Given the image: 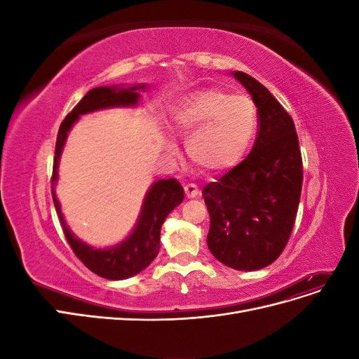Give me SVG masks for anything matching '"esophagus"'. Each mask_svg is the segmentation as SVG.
Here are the masks:
<instances>
[{
	"instance_id": "esophagus-1",
	"label": "esophagus",
	"mask_w": 359,
	"mask_h": 359,
	"mask_svg": "<svg viewBox=\"0 0 359 359\" xmlns=\"http://www.w3.org/2000/svg\"><path fill=\"white\" fill-rule=\"evenodd\" d=\"M184 191H186V196L189 199L198 198V194H199V189H198L196 184H187V186L184 187Z\"/></svg>"
}]
</instances>
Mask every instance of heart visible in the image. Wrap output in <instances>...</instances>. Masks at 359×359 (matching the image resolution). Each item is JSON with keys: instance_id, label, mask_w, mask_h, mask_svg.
I'll return each mask as SVG.
<instances>
[{"instance_id": "heart-1", "label": "heart", "mask_w": 359, "mask_h": 359, "mask_svg": "<svg viewBox=\"0 0 359 359\" xmlns=\"http://www.w3.org/2000/svg\"><path fill=\"white\" fill-rule=\"evenodd\" d=\"M170 119L175 132L187 137V154L194 165L219 173L245 154L257 128V109L245 94L206 88L180 97ZM165 147L175 149L170 137H165Z\"/></svg>"}]
</instances>
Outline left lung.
Here are the masks:
<instances>
[{
    "instance_id": "1",
    "label": "left lung",
    "mask_w": 359,
    "mask_h": 359,
    "mask_svg": "<svg viewBox=\"0 0 359 359\" xmlns=\"http://www.w3.org/2000/svg\"><path fill=\"white\" fill-rule=\"evenodd\" d=\"M257 107L250 154L202 191L210 212V252L223 265L256 271L287 244L301 198L302 160L295 124L276 97L244 72H232Z\"/></svg>"
}]
</instances>
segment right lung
Returning a JSON list of instances; mask_svg holds the SVG:
<instances>
[{
    "label": "right lung",
    "instance_id": "1",
    "mask_svg": "<svg viewBox=\"0 0 359 359\" xmlns=\"http://www.w3.org/2000/svg\"><path fill=\"white\" fill-rule=\"evenodd\" d=\"M148 88L147 83L135 85H111L97 86L83 95L74 109L64 119L57 137L55 157H53L52 173V199L57 214L61 220L64 235H66L74 255L83 265L97 276L107 280H126L144 271L158 255L160 231L166 217L184 201V189L178 180H158L148 189L142 208H140L136 224L123 241L111 247H94L76 236L67 226L61 205L57 198L55 186L58 182V169L62 149L72 127L78 123L82 115L97 111L112 109V107H136L140 103V91Z\"/></svg>",
    "mask_w": 359,
    "mask_h": 359
}]
</instances>
